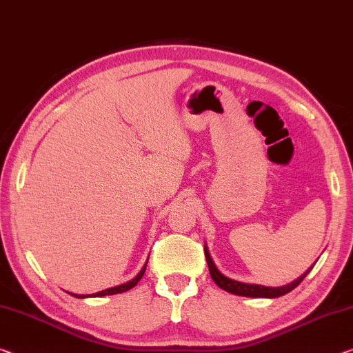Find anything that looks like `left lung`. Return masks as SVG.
<instances>
[{
	"mask_svg": "<svg viewBox=\"0 0 353 353\" xmlns=\"http://www.w3.org/2000/svg\"><path fill=\"white\" fill-rule=\"evenodd\" d=\"M205 257H207V263L210 268V274L211 279L218 284L222 290L230 292L233 295H241V296H252V298H276V296H283L285 294H289L290 290H294L295 287L301 283L303 279L306 278V274L309 273V268L305 274L300 276V278L295 279L294 283L283 285V287H265V285H257V284H245V283H238V281H233L230 278H225L224 274L219 273V270L216 268V265L211 260L208 249L205 246Z\"/></svg>",
	"mask_w": 353,
	"mask_h": 353,
	"instance_id": "8db88e82",
	"label": "left lung"
}]
</instances>
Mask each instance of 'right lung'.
<instances>
[{"label": "right lung", "instance_id": "1", "mask_svg": "<svg viewBox=\"0 0 353 353\" xmlns=\"http://www.w3.org/2000/svg\"><path fill=\"white\" fill-rule=\"evenodd\" d=\"M148 263V262H146ZM146 263H145V267L140 270V273L135 276L134 279H131L129 281V283H124V284H121V285H117V287H112V289H107V290H102V292H97V294H94L93 296H104V295H115V294H123V292H126V290H129V289H132L134 285H137V283L140 279H142V276H143V273H145V270H146ZM70 295H74V296H77V298H85V295H77V294H70ZM86 296H90V295H86Z\"/></svg>", "mask_w": 353, "mask_h": 353}]
</instances>
